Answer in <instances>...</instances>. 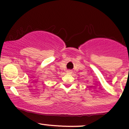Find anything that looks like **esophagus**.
<instances>
[{
    "instance_id": "obj_1",
    "label": "esophagus",
    "mask_w": 129,
    "mask_h": 129,
    "mask_svg": "<svg viewBox=\"0 0 129 129\" xmlns=\"http://www.w3.org/2000/svg\"><path fill=\"white\" fill-rule=\"evenodd\" d=\"M67 73L68 74H72V70H69L67 71Z\"/></svg>"
}]
</instances>
